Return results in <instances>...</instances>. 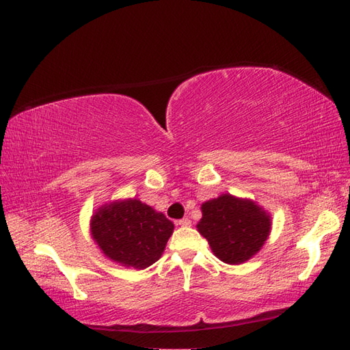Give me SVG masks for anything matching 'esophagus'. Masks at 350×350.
Returning a JSON list of instances; mask_svg holds the SVG:
<instances>
[{
  "instance_id": "esophagus-1",
  "label": "esophagus",
  "mask_w": 350,
  "mask_h": 350,
  "mask_svg": "<svg viewBox=\"0 0 350 350\" xmlns=\"http://www.w3.org/2000/svg\"><path fill=\"white\" fill-rule=\"evenodd\" d=\"M177 226H180V227H189V226H191V219L182 218V219L177 221Z\"/></svg>"
}]
</instances>
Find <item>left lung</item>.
Instances as JSON below:
<instances>
[{
	"label": "left lung",
	"instance_id": "left-lung-1",
	"mask_svg": "<svg viewBox=\"0 0 350 350\" xmlns=\"http://www.w3.org/2000/svg\"><path fill=\"white\" fill-rule=\"evenodd\" d=\"M197 230L213 254L228 265H241L262 250L271 233V217L247 198L222 194L202 204Z\"/></svg>",
	"mask_w": 350,
	"mask_h": 350
}]
</instances>
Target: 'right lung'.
<instances>
[{
  "label": "right lung",
  "instance_id": "right-lung-1",
  "mask_svg": "<svg viewBox=\"0 0 350 350\" xmlns=\"http://www.w3.org/2000/svg\"><path fill=\"white\" fill-rule=\"evenodd\" d=\"M90 230L108 258L126 267L146 269L161 258L174 224L153 207L128 198L99 207Z\"/></svg>",
  "mask_w": 350,
  "mask_h": 350
}]
</instances>
